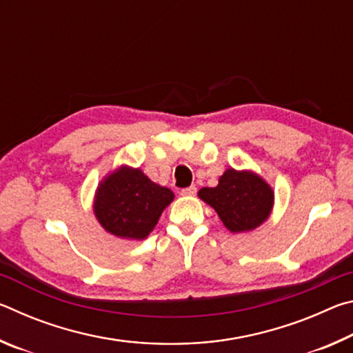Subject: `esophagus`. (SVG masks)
Segmentation results:
<instances>
[{
  "label": "esophagus",
  "instance_id": "34e87169",
  "mask_svg": "<svg viewBox=\"0 0 353 353\" xmlns=\"http://www.w3.org/2000/svg\"><path fill=\"white\" fill-rule=\"evenodd\" d=\"M196 191H198V188H196L194 185H190V187L183 188V190L181 191V194H182V196H194Z\"/></svg>",
  "mask_w": 353,
  "mask_h": 353
}]
</instances>
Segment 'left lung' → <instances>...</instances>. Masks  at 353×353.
<instances>
[{
  "label": "left lung",
  "mask_w": 353,
  "mask_h": 353,
  "mask_svg": "<svg viewBox=\"0 0 353 353\" xmlns=\"http://www.w3.org/2000/svg\"><path fill=\"white\" fill-rule=\"evenodd\" d=\"M199 198L214 208L232 234L254 230L270 218L274 191L252 171L225 170L216 187L199 190Z\"/></svg>",
  "instance_id": "left-lung-1"
}]
</instances>
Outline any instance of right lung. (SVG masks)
<instances>
[{"label": "right lung", "mask_w": 353, "mask_h": 353, "mask_svg": "<svg viewBox=\"0 0 353 353\" xmlns=\"http://www.w3.org/2000/svg\"><path fill=\"white\" fill-rule=\"evenodd\" d=\"M172 199L170 188L154 183L140 168L119 166L98 185L93 212L109 234L145 240Z\"/></svg>", "instance_id": "add662e5"}]
</instances>
